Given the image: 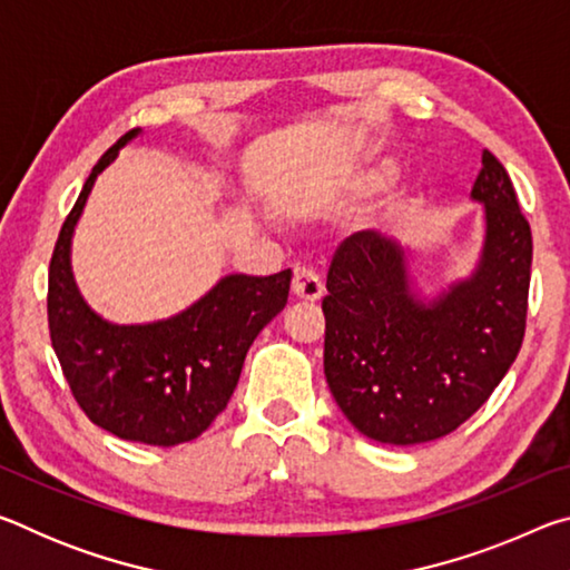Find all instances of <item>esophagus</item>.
<instances>
[{
  "instance_id": "1",
  "label": "esophagus",
  "mask_w": 570,
  "mask_h": 570,
  "mask_svg": "<svg viewBox=\"0 0 570 570\" xmlns=\"http://www.w3.org/2000/svg\"><path fill=\"white\" fill-rule=\"evenodd\" d=\"M292 292L296 298H302V302H320L324 294V284L320 274H314L312 268H296Z\"/></svg>"
}]
</instances>
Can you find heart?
<instances>
[{
    "label": "heart",
    "instance_id": "1",
    "mask_svg": "<svg viewBox=\"0 0 570 570\" xmlns=\"http://www.w3.org/2000/svg\"><path fill=\"white\" fill-rule=\"evenodd\" d=\"M392 160H387V163H380V166H374V168H370L364 173V176L360 178V188L362 190H370V188H374V186H380V183L390 176L392 173Z\"/></svg>",
    "mask_w": 570,
    "mask_h": 570
}]
</instances>
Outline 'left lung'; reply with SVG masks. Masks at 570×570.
Masks as SVG:
<instances>
[{
	"label": "left lung",
	"instance_id": "8db88e82",
	"mask_svg": "<svg viewBox=\"0 0 570 570\" xmlns=\"http://www.w3.org/2000/svg\"><path fill=\"white\" fill-rule=\"evenodd\" d=\"M470 198L485 238L470 276L422 298L410 248L360 230L336 248L322 308L324 374L356 430L387 445H420L472 417L515 362L525 334L533 238L493 153Z\"/></svg>",
	"mask_w": 570,
	"mask_h": 570
}]
</instances>
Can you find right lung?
I'll list each match as a JSON object with an SVG mask.
<instances>
[{
    "instance_id": "right-lung-1",
    "label": "right lung",
    "mask_w": 570,
    "mask_h": 570,
    "mask_svg": "<svg viewBox=\"0 0 570 570\" xmlns=\"http://www.w3.org/2000/svg\"><path fill=\"white\" fill-rule=\"evenodd\" d=\"M140 130L125 132L92 168L65 218L50 262L47 320L57 360L82 412L120 440L173 448L210 428L234 394L248 346L282 312L292 272L228 274L170 320L112 324L72 276V234L100 173Z\"/></svg>"
}]
</instances>
